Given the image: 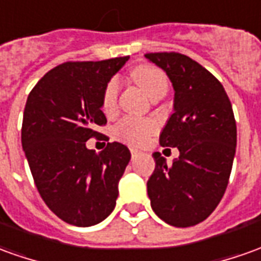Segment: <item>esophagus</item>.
<instances>
[{"instance_id": "1", "label": "esophagus", "mask_w": 261, "mask_h": 261, "mask_svg": "<svg viewBox=\"0 0 261 261\" xmlns=\"http://www.w3.org/2000/svg\"><path fill=\"white\" fill-rule=\"evenodd\" d=\"M130 152H131V155L133 156H137V155H140V151L136 148H130Z\"/></svg>"}]
</instances>
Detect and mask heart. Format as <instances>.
I'll use <instances>...</instances> for the list:
<instances>
[{
	"label": "heart",
	"mask_w": 261,
	"mask_h": 261,
	"mask_svg": "<svg viewBox=\"0 0 261 261\" xmlns=\"http://www.w3.org/2000/svg\"><path fill=\"white\" fill-rule=\"evenodd\" d=\"M131 77L138 86L147 93L149 99L154 100L164 97L168 90V77L160 67L152 65H140L133 69ZM120 90V82L117 77H112L107 82L103 96H101V109L106 114H112L117 106V96ZM156 130V124L149 118L125 117L114 127V136L124 143L133 145H141L149 136Z\"/></svg>",
	"instance_id": "1"
}]
</instances>
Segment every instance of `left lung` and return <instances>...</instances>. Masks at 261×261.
Here are the masks:
<instances>
[{"label":"left lung","mask_w":261,"mask_h":261,"mask_svg":"<svg viewBox=\"0 0 261 261\" xmlns=\"http://www.w3.org/2000/svg\"><path fill=\"white\" fill-rule=\"evenodd\" d=\"M145 58L174 86V113L160 144L179 149L172 165L160 152L152 154L155 169L147 182L151 207L168 225L195 226L219 205L229 182L238 141L232 105L219 80L187 55L158 52Z\"/></svg>","instance_id":"1"}]
</instances>
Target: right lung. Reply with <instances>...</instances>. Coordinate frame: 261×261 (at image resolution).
Returning a JSON list of instances; mask_svg holds the SVG:
<instances>
[{
    "instance_id": "right-lung-1",
    "label": "right lung",
    "mask_w": 261,
    "mask_h": 261,
    "mask_svg": "<svg viewBox=\"0 0 261 261\" xmlns=\"http://www.w3.org/2000/svg\"><path fill=\"white\" fill-rule=\"evenodd\" d=\"M128 56L99 62H65L31 90L23 110L21 141L43 202L69 225L93 226L116 206L118 181L130 149L107 143L101 152L86 147L107 123L101 96Z\"/></svg>"
}]
</instances>
